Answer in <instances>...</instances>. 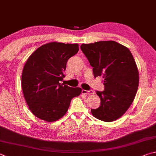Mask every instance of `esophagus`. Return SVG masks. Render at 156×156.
Segmentation results:
<instances>
[{"mask_svg":"<svg viewBox=\"0 0 156 156\" xmlns=\"http://www.w3.org/2000/svg\"><path fill=\"white\" fill-rule=\"evenodd\" d=\"M82 93H84V94H93L94 93V91L93 90H82Z\"/></svg>","mask_w":156,"mask_h":156,"instance_id":"34e87169","label":"esophagus"}]
</instances>
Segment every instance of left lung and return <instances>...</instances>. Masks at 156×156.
Here are the masks:
<instances>
[{
  "label": "left lung",
  "instance_id": "left-lung-1",
  "mask_svg": "<svg viewBox=\"0 0 156 156\" xmlns=\"http://www.w3.org/2000/svg\"><path fill=\"white\" fill-rule=\"evenodd\" d=\"M80 48L93 67L94 77L102 76L104 91H96L100 106L91 109L95 118L111 122L120 118L136 94L139 74L131 52L114 41L81 45Z\"/></svg>",
  "mask_w": 156,
  "mask_h": 156
}]
</instances>
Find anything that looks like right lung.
Instances as JSON below:
<instances>
[{
    "mask_svg": "<svg viewBox=\"0 0 156 156\" xmlns=\"http://www.w3.org/2000/svg\"><path fill=\"white\" fill-rule=\"evenodd\" d=\"M77 44L50 42L38 48L24 65L22 89L33 114L48 122L66 115L72 99L80 95V87L61 84L68 59L78 52Z\"/></svg>",
    "mask_w": 156,
    "mask_h": 156,
    "instance_id": "obj_1",
    "label": "right lung"
}]
</instances>
